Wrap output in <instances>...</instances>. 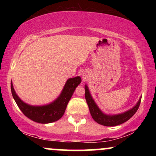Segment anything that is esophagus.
Returning a JSON list of instances; mask_svg holds the SVG:
<instances>
[{"label": "esophagus", "instance_id": "1", "mask_svg": "<svg viewBox=\"0 0 156 156\" xmlns=\"http://www.w3.org/2000/svg\"><path fill=\"white\" fill-rule=\"evenodd\" d=\"M82 76H83V80H86L87 78V75L83 74V75H82Z\"/></svg>", "mask_w": 156, "mask_h": 156}]
</instances>
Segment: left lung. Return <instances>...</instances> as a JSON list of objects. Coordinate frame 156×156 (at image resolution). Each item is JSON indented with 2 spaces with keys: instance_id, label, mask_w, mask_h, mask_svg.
<instances>
[{
  "instance_id": "1",
  "label": "left lung",
  "mask_w": 156,
  "mask_h": 156,
  "mask_svg": "<svg viewBox=\"0 0 156 156\" xmlns=\"http://www.w3.org/2000/svg\"><path fill=\"white\" fill-rule=\"evenodd\" d=\"M84 88H85L86 101H87V104H88L89 112H90V114L92 115L93 119L96 122H98V124L104 125V126H116V125H121L125 122L126 121H128L137 112L141 103V97L139 98V101L137 102L136 104L134 105L133 108L129 109V110L121 113V114H113V115L106 114L102 112L101 109L99 108V107L98 106V105L96 104L92 95H91L89 87L87 84L85 85Z\"/></svg>"
}]
</instances>
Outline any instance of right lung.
Instances as JSON below:
<instances>
[{
	"mask_svg": "<svg viewBox=\"0 0 156 156\" xmlns=\"http://www.w3.org/2000/svg\"><path fill=\"white\" fill-rule=\"evenodd\" d=\"M80 82V76L67 79L59 96L52 103L43 105H31L23 102L16 94L12 82H11V90L14 100L25 116L36 122L47 124L62 117L75 89Z\"/></svg>",
	"mask_w": 156,
	"mask_h": 156,
	"instance_id": "obj_1",
	"label": "right lung"
}]
</instances>
